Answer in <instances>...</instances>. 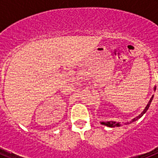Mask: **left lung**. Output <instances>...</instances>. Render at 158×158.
Listing matches in <instances>:
<instances>
[{
  "mask_svg": "<svg viewBox=\"0 0 158 158\" xmlns=\"http://www.w3.org/2000/svg\"><path fill=\"white\" fill-rule=\"evenodd\" d=\"M153 90H154V91H155V90H156V86L154 88H153ZM153 95L151 96V98H150V101L148 102V104H146V107H145V108H144L143 111H142V112L141 113V114H139V115H138V116H136V117H135V118H132V119H131V121H129V122L124 123V125H128V124H131V123H132L135 122V121L138 120L139 118H140L142 116V115H144L145 113L146 112V111H147V110H148V108L150 107V104H151L152 100H153ZM122 123H118V122H115V121L101 122L102 125H104V126H107V127H120V126H122Z\"/></svg>",
  "mask_w": 158,
  "mask_h": 158,
  "instance_id": "8db88e82",
  "label": "left lung"
}]
</instances>
